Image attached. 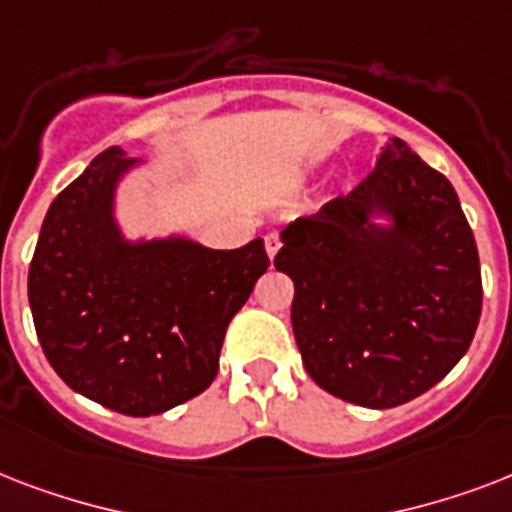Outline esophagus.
I'll return each instance as SVG.
<instances>
[{"instance_id": "1", "label": "esophagus", "mask_w": 512, "mask_h": 512, "mask_svg": "<svg viewBox=\"0 0 512 512\" xmlns=\"http://www.w3.org/2000/svg\"><path fill=\"white\" fill-rule=\"evenodd\" d=\"M279 247H281V236L276 231H271L268 236H265V252H268V257H276Z\"/></svg>"}]
</instances>
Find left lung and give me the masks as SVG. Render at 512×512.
Listing matches in <instances>:
<instances>
[{
	"mask_svg": "<svg viewBox=\"0 0 512 512\" xmlns=\"http://www.w3.org/2000/svg\"><path fill=\"white\" fill-rule=\"evenodd\" d=\"M385 214L390 226L368 220ZM292 329L313 382L369 409L422 396L465 356L481 319V265L460 199L404 140L316 215L281 231Z\"/></svg>",
	"mask_w": 512,
	"mask_h": 512,
	"instance_id": "8db88e82",
	"label": "left lung"
}]
</instances>
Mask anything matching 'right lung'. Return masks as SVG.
Masks as SVG:
<instances>
[{
    "instance_id": "obj_1",
    "label": "right lung",
    "mask_w": 512,
    "mask_h": 512,
    "mask_svg": "<svg viewBox=\"0 0 512 512\" xmlns=\"http://www.w3.org/2000/svg\"><path fill=\"white\" fill-rule=\"evenodd\" d=\"M135 159L106 148L47 209L28 268L36 337L68 388L130 417L212 385L225 329L268 271L263 239L207 249L122 239L114 188Z\"/></svg>"
}]
</instances>
